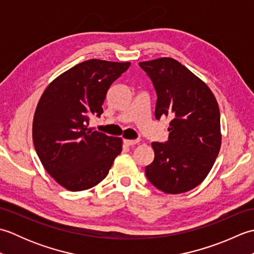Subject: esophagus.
Listing matches in <instances>:
<instances>
[{
    "mask_svg": "<svg viewBox=\"0 0 254 254\" xmlns=\"http://www.w3.org/2000/svg\"><path fill=\"white\" fill-rule=\"evenodd\" d=\"M124 144L128 145V146H133V145H136L139 141L138 139H124Z\"/></svg>",
    "mask_w": 254,
    "mask_h": 254,
    "instance_id": "esophagus-1",
    "label": "esophagus"
}]
</instances>
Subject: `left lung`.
<instances>
[{
	"mask_svg": "<svg viewBox=\"0 0 254 254\" xmlns=\"http://www.w3.org/2000/svg\"><path fill=\"white\" fill-rule=\"evenodd\" d=\"M157 95L155 117L171 118L168 141L153 142L154 161L145 168L148 181L165 193L192 190L218 156L220 113L207 85L171 58L139 62Z\"/></svg>",
	"mask_w": 254,
	"mask_h": 254,
	"instance_id": "1",
	"label": "left lung"
}]
</instances>
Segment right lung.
<instances>
[{
  "label": "right lung",
  "mask_w": 254,
  "mask_h": 254,
  "mask_svg": "<svg viewBox=\"0 0 254 254\" xmlns=\"http://www.w3.org/2000/svg\"><path fill=\"white\" fill-rule=\"evenodd\" d=\"M130 64L84 61L53 80L38 102L32 122L36 153L48 174L69 191L98 185L121 153L120 137L87 126L90 117L104 112L108 89Z\"/></svg>",
  "instance_id": "1"
}]
</instances>
